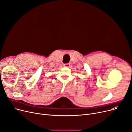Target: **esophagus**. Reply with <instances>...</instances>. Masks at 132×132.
<instances>
[{
	"mask_svg": "<svg viewBox=\"0 0 132 132\" xmlns=\"http://www.w3.org/2000/svg\"><path fill=\"white\" fill-rule=\"evenodd\" d=\"M63 65H64V67H70V63H66V64H64Z\"/></svg>",
	"mask_w": 132,
	"mask_h": 132,
	"instance_id": "1",
	"label": "esophagus"
}]
</instances>
